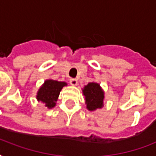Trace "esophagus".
<instances>
[{"mask_svg":"<svg viewBox=\"0 0 156 156\" xmlns=\"http://www.w3.org/2000/svg\"><path fill=\"white\" fill-rule=\"evenodd\" d=\"M69 83L72 86H77V84H78V80L76 78H70L69 79Z\"/></svg>","mask_w":156,"mask_h":156,"instance_id":"34e87169","label":"esophagus"}]
</instances>
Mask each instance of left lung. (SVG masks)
Masks as SVG:
<instances>
[{"mask_svg": "<svg viewBox=\"0 0 156 156\" xmlns=\"http://www.w3.org/2000/svg\"><path fill=\"white\" fill-rule=\"evenodd\" d=\"M83 94L85 96L86 108L88 111H95L104 107V91L99 83H89L83 88Z\"/></svg>", "mask_w": 156, "mask_h": 156, "instance_id": "left-lung-1", "label": "left lung"}]
</instances>
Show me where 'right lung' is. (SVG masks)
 Returning a JSON list of instances; mask_svg holds the SVG:
<instances>
[{
	"instance_id": "right-lung-1",
	"label": "right lung",
	"mask_w": 156,
	"mask_h": 156,
	"mask_svg": "<svg viewBox=\"0 0 156 156\" xmlns=\"http://www.w3.org/2000/svg\"><path fill=\"white\" fill-rule=\"evenodd\" d=\"M66 86L67 83L66 82H59L51 78L47 79L39 88L36 94V100L44 103L45 107L48 109L53 108L56 106L61 89Z\"/></svg>"
}]
</instances>
